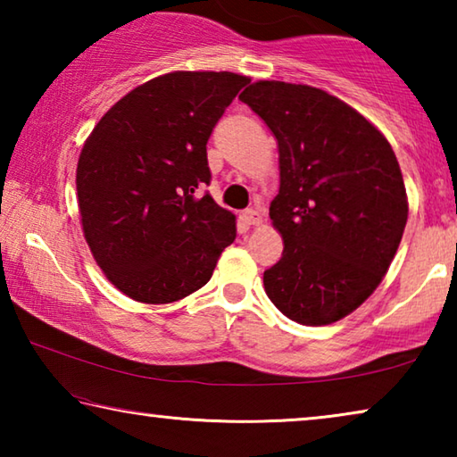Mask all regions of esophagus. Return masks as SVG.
I'll list each match as a JSON object with an SVG mask.
<instances>
[{
	"label": "esophagus",
	"instance_id": "34e87169",
	"mask_svg": "<svg viewBox=\"0 0 457 457\" xmlns=\"http://www.w3.org/2000/svg\"><path fill=\"white\" fill-rule=\"evenodd\" d=\"M242 220L247 223V226H258L262 221V213L258 210H245L242 213Z\"/></svg>",
	"mask_w": 457,
	"mask_h": 457
}]
</instances>
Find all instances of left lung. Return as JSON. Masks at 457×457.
<instances>
[{"label": "left lung", "instance_id": "1", "mask_svg": "<svg viewBox=\"0 0 457 457\" xmlns=\"http://www.w3.org/2000/svg\"><path fill=\"white\" fill-rule=\"evenodd\" d=\"M239 100L280 151L270 218L284 252L264 272L268 298L306 327L337 322L381 284L403 237L409 207L395 153L362 114L320 88L260 80Z\"/></svg>", "mask_w": 457, "mask_h": 457}]
</instances>
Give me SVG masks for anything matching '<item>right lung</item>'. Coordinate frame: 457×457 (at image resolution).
Segmentation results:
<instances>
[{"label": "right lung", "instance_id": "obj_1", "mask_svg": "<svg viewBox=\"0 0 457 457\" xmlns=\"http://www.w3.org/2000/svg\"><path fill=\"white\" fill-rule=\"evenodd\" d=\"M250 79L171 72L122 96L76 169L84 237L96 264L138 303L167 304L210 282L236 239V215L210 193L207 141Z\"/></svg>", "mask_w": 457, "mask_h": 457}]
</instances>
